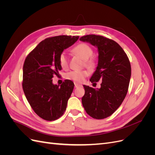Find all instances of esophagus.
Segmentation results:
<instances>
[{
    "label": "esophagus",
    "mask_w": 155,
    "mask_h": 155,
    "mask_svg": "<svg viewBox=\"0 0 155 155\" xmlns=\"http://www.w3.org/2000/svg\"><path fill=\"white\" fill-rule=\"evenodd\" d=\"M74 85H75V87H76V88L81 86V85H79V84H78V83H74Z\"/></svg>",
    "instance_id": "34e87169"
}]
</instances>
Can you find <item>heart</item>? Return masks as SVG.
<instances>
[{"label": "heart", "instance_id": "obj_1", "mask_svg": "<svg viewBox=\"0 0 155 155\" xmlns=\"http://www.w3.org/2000/svg\"><path fill=\"white\" fill-rule=\"evenodd\" d=\"M73 51L78 55L85 61V65L88 69L93 70L96 66L95 60L91 58L93 54V50L90 46L85 43H81L75 46ZM60 66L63 69H67L68 67V56L66 52H63L59 58ZM88 75L87 70H83L80 71H71L67 73L65 78L75 83H82Z\"/></svg>", "mask_w": 155, "mask_h": 155}]
</instances>
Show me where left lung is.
I'll list each match as a JSON object with an SVG mask.
<instances>
[{
    "instance_id": "8db88e82",
    "label": "left lung",
    "mask_w": 155,
    "mask_h": 155,
    "mask_svg": "<svg viewBox=\"0 0 155 155\" xmlns=\"http://www.w3.org/2000/svg\"><path fill=\"white\" fill-rule=\"evenodd\" d=\"M79 40L97 48V66L90 81H101L100 88L83 85L85 95L82 104L93 118L104 119L118 109L127 93L131 76L129 60L122 48L113 40L96 35L83 36Z\"/></svg>"
}]
</instances>
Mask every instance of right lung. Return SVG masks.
Instances as JSON below:
<instances>
[{"label": "right lung", "mask_w": 155, "mask_h": 155, "mask_svg": "<svg viewBox=\"0 0 155 155\" xmlns=\"http://www.w3.org/2000/svg\"><path fill=\"white\" fill-rule=\"evenodd\" d=\"M79 36L59 35L41 41L28 55L23 66L22 88L35 113L41 118L54 121L66 110L74 84L65 80L54 85L52 78L61 70L59 58L64 50L74 45Z\"/></svg>", "instance_id": "right-lung-1"}]
</instances>
